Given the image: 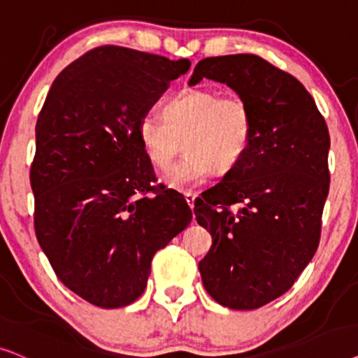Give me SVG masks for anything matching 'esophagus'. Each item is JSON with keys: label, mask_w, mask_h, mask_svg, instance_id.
I'll return each mask as SVG.
<instances>
[{"label": "esophagus", "mask_w": 358, "mask_h": 358, "mask_svg": "<svg viewBox=\"0 0 358 358\" xmlns=\"http://www.w3.org/2000/svg\"><path fill=\"white\" fill-rule=\"evenodd\" d=\"M185 199H187L188 206L193 209V208H194V199H196V194H193V193H187V194H185Z\"/></svg>", "instance_id": "obj_1"}]
</instances>
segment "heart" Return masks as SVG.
<instances>
[{
    "label": "heart",
    "instance_id": "obj_1",
    "mask_svg": "<svg viewBox=\"0 0 358 358\" xmlns=\"http://www.w3.org/2000/svg\"><path fill=\"white\" fill-rule=\"evenodd\" d=\"M162 117L142 119L139 141L147 159L160 170L169 169L183 145L187 154L164 176L170 188L180 192L198 187L213 170H234L254 132L245 99L213 88L182 90L164 104Z\"/></svg>",
    "mask_w": 358,
    "mask_h": 358
}]
</instances>
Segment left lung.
Returning a JSON list of instances; mask_svg holds the SVG:
<instances>
[{
    "label": "left lung",
    "instance_id": "8db88e82",
    "mask_svg": "<svg viewBox=\"0 0 358 358\" xmlns=\"http://www.w3.org/2000/svg\"><path fill=\"white\" fill-rule=\"evenodd\" d=\"M203 78L245 99L254 132L241 164L194 201L213 236L198 268L219 304L257 309L287 293L317 250L331 180L327 124L306 88L262 57H208L189 85Z\"/></svg>",
    "mask_w": 358,
    "mask_h": 358
}]
</instances>
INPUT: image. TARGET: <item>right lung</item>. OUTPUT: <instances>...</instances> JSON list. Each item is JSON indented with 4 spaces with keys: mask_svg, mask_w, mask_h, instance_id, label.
Listing matches in <instances>:
<instances>
[{
    "mask_svg": "<svg viewBox=\"0 0 358 358\" xmlns=\"http://www.w3.org/2000/svg\"><path fill=\"white\" fill-rule=\"evenodd\" d=\"M189 65L96 47L62 70L42 106L31 166L36 236L60 282L94 306L134 303L155 252L193 219L182 194L152 187L139 141L141 121Z\"/></svg>",
    "mask_w": 358,
    "mask_h": 358,
    "instance_id": "obj_1",
    "label": "right lung"
}]
</instances>
